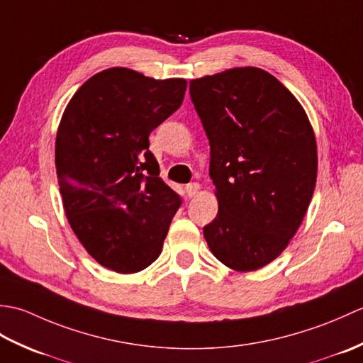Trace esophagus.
Listing matches in <instances>:
<instances>
[{
    "mask_svg": "<svg viewBox=\"0 0 363 363\" xmlns=\"http://www.w3.org/2000/svg\"><path fill=\"white\" fill-rule=\"evenodd\" d=\"M199 189H201V187H199V184L198 182H194V184H189V186L186 187V191H187V196L189 198H194L196 194H198V191H199Z\"/></svg>",
    "mask_w": 363,
    "mask_h": 363,
    "instance_id": "1",
    "label": "esophagus"
}]
</instances>
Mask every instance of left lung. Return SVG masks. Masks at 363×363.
<instances>
[{
    "instance_id": "1",
    "label": "left lung",
    "mask_w": 363,
    "mask_h": 363,
    "mask_svg": "<svg viewBox=\"0 0 363 363\" xmlns=\"http://www.w3.org/2000/svg\"><path fill=\"white\" fill-rule=\"evenodd\" d=\"M211 145L218 213L204 238L221 264L256 272L287 248L317 184V140L303 106L273 74L229 68L190 81Z\"/></svg>"
}]
</instances>
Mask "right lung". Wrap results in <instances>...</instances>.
I'll return each mask as SVG.
<instances>
[{
    "mask_svg": "<svg viewBox=\"0 0 363 363\" xmlns=\"http://www.w3.org/2000/svg\"><path fill=\"white\" fill-rule=\"evenodd\" d=\"M187 81L113 67L87 79L56 135L68 223L99 265L121 274L156 260L181 198L159 177L148 137L179 109Z\"/></svg>",
    "mask_w": 363,
    "mask_h": 363,
    "instance_id": "add662e5",
    "label": "right lung"
}]
</instances>
